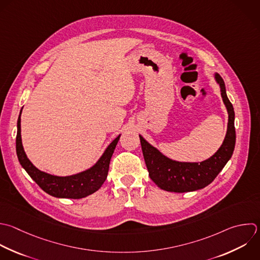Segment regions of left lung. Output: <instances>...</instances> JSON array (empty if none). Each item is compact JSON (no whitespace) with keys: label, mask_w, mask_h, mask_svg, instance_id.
<instances>
[{"label":"left lung","mask_w":260,"mask_h":260,"mask_svg":"<svg viewBox=\"0 0 260 260\" xmlns=\"http://www.w3.org/2000/svg\"><path fill=\"white\" fill-rule=\"evenodd\" d=\"M214 78L219 85L222 102L228 111L229 121L223 142L212 156L200 162L173 160L139 135L149 177L162 190L183 193L202 189L215 179L232 157L236 143V131L234 126L235 112L233 105L226 96L222 78L217 73L214 74Z\"/></svg>","instance_id":"left-lung-1"}]
</instances>
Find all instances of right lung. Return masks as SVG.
<instances>
[{
  "instance_id": "add662e5",
  "label": "right lung",
  "mask_w": 260,
  "mask_h": 260,
  "mask_svg": "<svg viewBox=\"0 0 260 260\" xmlns=\"http://www.w3.org/2000/svg\"><path fill=\"white\" fill-rule=\"evenodd\" d=\"M22 111V110H21ZM21 112L17 121V136H16V152L22 168L27 172L31 179L48 194L58 198L79 199L86 197L98 191L107 179L110 161L116 145L120 139L117 136L107 147L100 159L88 170L81 173L59 177L48 174L39 170L28 159L21 140Z\"/></svg>"
}]
</instances>
